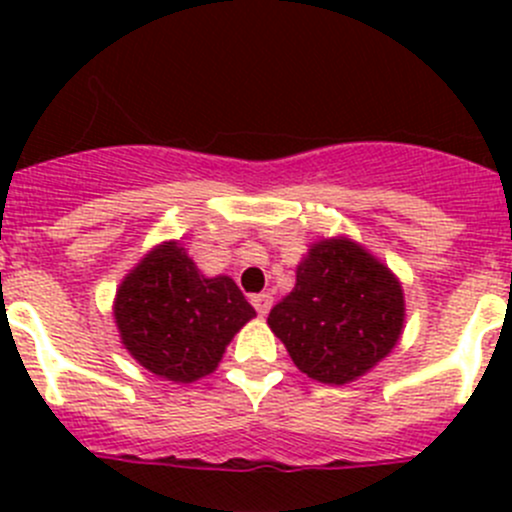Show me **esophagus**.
<instances>
[{
	"label": "esophagus",
	"instance_id": "1",
	"mask_svg": "<svg viewBox=\"0 0 512 512\" xmlns=\"http://www.w3.org/2000/svg\"><path fill=\"white\" fill-rule=\"evenodd\" d=\"M250 302H252V307L257 309V314H260V317H265V314L272 309V294H267V292L255 294V297H252Z\"/></svg>",
	"mask_w": 512,
	"mask_h": 512
}]
</instances>
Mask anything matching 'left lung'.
I'll return each instance as SVG.
<instances>
[{
    "instance_id": "1",
    "label": "left lung",
    "mask_w": 512,
    "mask_h": 512,
    "mask_svg": "<svg viewBox=\"0 0 512 512\" xmlns=\"http://www.w3.org/2000/svg\"><path fill=\"white\" fill-rule=\"evenodd\" d=\"M272 332L299 371L324 384L366 374L399 342L404 292L389 267L349 240H322L270 309Z\"/></svg>"
}]
</instances>
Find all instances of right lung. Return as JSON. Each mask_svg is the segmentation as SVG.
I'll use <instances>...</instances> for the list:
<instances>
[{"instance_id": "obj_1", "label": "right lung", "mask_w": 512, "mask_h": 512, "mask_svg": "<svg viewBox=\"0 0 512 512\" xmlns=\"http://www.w3.org/2000/svg\"><path fill=\"white\" fill-rule=\"evenodd\" d=\"M113 314L138 364L168 381H195L215 371L255 309L230 277L208 280L178 242H165L123 280Z\"/></svg>"}]
</instances>
